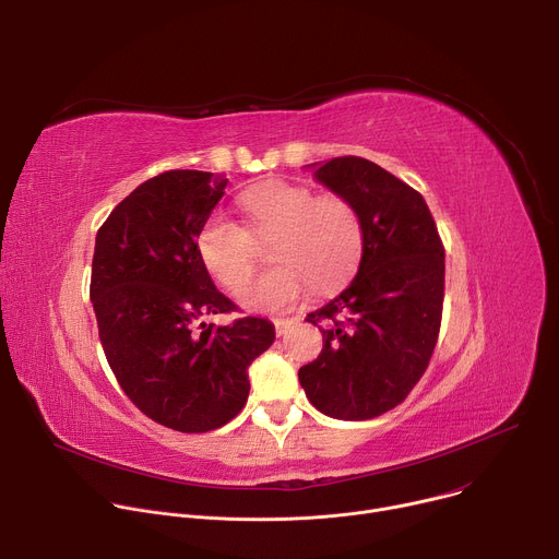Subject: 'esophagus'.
I'll return each mask as SVG.
<instances>
[{
  "instance_id": "34e87169",
  "label": "esophagus",
  "mask_w": 559,
  "mask_h": 559,
  "mask_svg": "<svg viewBox=\"0 0 559 559\" xmlns=\"http://www.w3.org/2000/svg\"><path fill=\"white\" fill-rule=\"evenodd\" d=\"M294 323H296V318H274V330L278 336H283Z\"/></svg>"
}]
</instances>
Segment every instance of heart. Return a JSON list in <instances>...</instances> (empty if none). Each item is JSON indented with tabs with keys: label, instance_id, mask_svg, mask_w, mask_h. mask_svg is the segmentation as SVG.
<instances>
[{
	"label": "heart",
	"instance_id": "1",
	"mask_svg": "<svg viewBox=\"0 0 559 559\" xmlns=\"http://www.w3.org/2000/svg\"><path fill=\"white\" fill-rule=\"evenodd\" d=\"M250 231L229 216L210 214L197 234L205 270L229 292L245 285L255 266L258 240L273 238L277 265L241 289L252 309H278L300 300L309 287L318 294L338 289L358 270L365 252V223L343 194H318L309 186L267 181L238 197Z\"/></svg>",
	"mask_w": 559,
	"mask_h": 559
}]
</instances>
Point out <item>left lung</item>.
Masks as SVG:
<instances>
[{
  "label": "left lung",
  "mask_w": 559,
  "mask_h": 559,
  "mask_svg": "<svg viewBox=\"0 0 559 559\" xmlns=\"http://www.w3.org/2000/svg\"><path fill=\"white\" fill-rule=\"evenodd\" d=\"M316 179L365 223L356 278L305 321L323 352L298 369L309 403L330 418L369 420L401 405L429 367L444 302V246L418 190L362 156H336Z\"/></svg>",
  "instance_id": "obj_1"
}]
</instances>
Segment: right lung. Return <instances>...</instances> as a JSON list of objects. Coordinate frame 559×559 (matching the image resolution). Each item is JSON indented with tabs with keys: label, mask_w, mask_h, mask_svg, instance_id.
<instances>
[{
	"label": "right lung",
	"mask_w": 559,
	"mask_h": 559,
	"mask_svg": "<svg viewBox=\"0 0 559 559\" xmlns=\"http://www.w3.org/2000/svg\"><path fill=\"white\" fill-rule=\"evenodd\" d=\"M225 175L168 170L130 192L97 231L91 300L106 360L139 412L181 433L227 425L248 403V367L276 338L265 318L199 323L236 305L212 283L197 234Z\"/></svg>",
	"instance_id": "1"
}]
</instances>
